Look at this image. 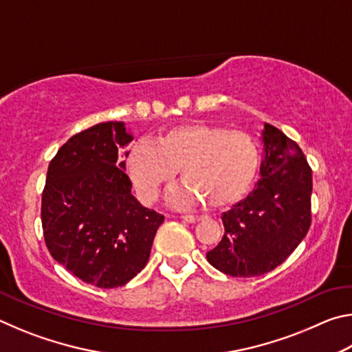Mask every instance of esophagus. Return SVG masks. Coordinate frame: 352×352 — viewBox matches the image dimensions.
Instances as JSON below:
<instances>
[{
    "mask_svg": "<svg viewBox=\"0 0 352 352\" xmlns=\"http://www.w3.org/2000/svg\"><path fill=\"white\" fill-rule=\"evenodd\" d=\"M182 219L184 220V222H188V223H195V222H199L201 217L200 216H183Z\"/></svg>",
    "mask_w": 352,
    "mask_h": 352,
    "instance_id": "obj_1",
    "label": "esophagus"
}]
</instances>
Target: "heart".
I'll list each match as a JSON object with an SVG mask.
<instances>
[{"mask_svg":"<svg viewBox=\"0 0 352 352\" xmlns=\"http://www.w3.org/2000/svg\"><path fill=\"white\" fill-rule=\"evenodd\" d=\"M258 142L245 132L204 122H188L160 135L153 146L140 142L130 148L126 168L144 201H153L180 170L184 188L178 204L204 201L217 210L243 197L258 175Z\"/></svg>","mask_w":352,"mask_h":352,"instance_id":"obj_1","label":"heart"}]
</instances>
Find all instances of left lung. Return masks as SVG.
I'll use <instances>...</instances> for the list:
<instances>
[{"label": "left lung", "mask_w": 352, "mask_h": 352, "mask_svg": "<svg viewBox=\"0 0 352 352\" xmlns=\"http://www.w3.org/2000/svg\"><path fill=\"white\" fill-rule=\"evenodd\" d=\"M261 178L247 199L222 214L225 234L206 259L230 276H261L300 245L311 226L312 170L281 130L264 124Z\"/></svg>", "instance_id": "1"}]
</instances>
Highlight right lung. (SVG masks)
I'll return each mask as SVG.
<instances>
[{"label": "right lung", "instance_id": "obj_1", "mask_svg": "<svg viewBox=\"0 0 352 352\" xmlns=\"http://www.w3.org/2000/svg\"><path fill=\"white\" fill-rule=\"evenodd\" d=\"M132 140L118 121L71 136L51 160L41 195L51 256L100 289L127 284L144 269L164 220L133 197L126 162L119 160V148Z\"/></svg>", "mask_w": 352, "mask_h": 352}]
</instances>
